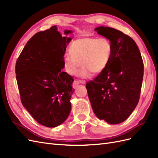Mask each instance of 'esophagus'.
<instances>
[{"instance_id":"1","label":"esophagus","mask_w":158,"mask_h":158,"mask_svg":"<svg viewBox=\"0 0 158 158\" xmlns=\"http://www.w3.org/2000/svg\"><path fill=\"white\" fill-rule=\"evenodd\" d=\"M79 84H85V80H76L74 82V85H78Z\"/></svg>"}]
</instances>
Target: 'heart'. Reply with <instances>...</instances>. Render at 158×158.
Wrapping results in <instances>:
<instances>
[{"label":"heart","mask_w":158,"mask_h":158,"mask_svg":"<svg viewBox=\"0 0 158 158\" xmlns=\"http://www.w3.org/2000/svg\"><path fill=\"white\" fill-rule=\"evenodd\" d=\"M112 52L111 43L107 38H79L72 44L70 52L64 56V69L69 74L75 75L82 64L80 77L88 78L92 73L99 74L107 67Z\"/></svg>","instance_id":"1"}]
</instances>
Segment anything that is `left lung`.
Returning a JSON list of instances; mask_svg holds the SVG:
<instances>
[{"mask_svg":"<svg viewBox=\"0 0 158 158\" xmlns=\"http://www.w3.org/2000/svg\"><path fill=\"white\" fill-rule=\"evenodd\" d=\"M95 31L111 43L113 52L107 67L85 87L95 115L115 125L125 121L137 106L144 64L139 49L131 37L109 27L99 26Z\"/></svg>","mask_w":158,"mask_h":158,"instance_id":"left-lung-1","label":"left lung"}]
</instances>
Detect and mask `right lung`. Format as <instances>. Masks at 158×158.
Returning <instances> with one entry per match:
<instances>
[{
    "label": "right lung",
    "mask_w": 158,
    "mask_h": 158,
    "mask_svg": "<svg viewBox=\"0 0 158 158\" xmlns=\"http://www.w3.org/2000/svg\"><path fill=\"white\" fill-rule=\"evenodd\" d=\"M71 33L64 31L65 35ZM71 40L62 36L56 26L38 32L27 41L16 63L23 106L38 123L47 127L61 125L70 113L74 79L61 70Z\"/></svg>",
    "instance_id": "add662e5"
}]
</instances>
